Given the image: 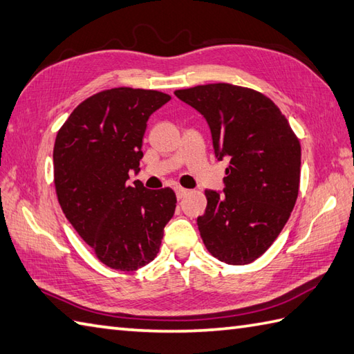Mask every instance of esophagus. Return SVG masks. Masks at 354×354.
<instances>
[{
    "label": "esophagus",
    "instance_id": "obj_1",
    "mask_svg": "<svg viewBox=\"0 0 354 354\" xmlns=\"http://www.w3.org/2000/svg\"><path fill=\"white\" fill-rule=\"evenodd\" d=\"M175 193H176V198L178 199H183L184 196H187V194L190 193V190L183 189V187H175Z\"/></svg>",
    "mask_w": 354,
    "mask_h": 354
}]
</instances>
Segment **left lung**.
Listing matches in <instances>:
<instances>
[{"instance_id": "8db88e82", "label": "left lung", "mask_w": 354, "mask_h": 354, "mask_svg": "<svg viewBox=\"0 0 354 354\" xmlns=\"http://www.w3.org/2000/svg\"><path fill=\"white\" fill-rule=\"evenodd\" d=\"M175 95L207 120L216 158L230 161L225 189L205 190L201 237L216 259L248 265L274 243L295 207L301 146L277 104L254 89L209 84Z\"/></svg>"}]
</instances>
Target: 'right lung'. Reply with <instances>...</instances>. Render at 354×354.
<instances>
[{
  "instance_id": "right-lung-1",
  "label": "right lung",
  "mask_w": 354,
  "mask_h": 354,
  "mask_svg": "<svg viewBox=\"0 0 354 354\" xmlns=\"http://www.w3.org/2000/svg\"><path fill=\"white\" fill-rule=\"evenodd\" d=\"M171 99L152 89L112 88L82 102L59 129L53 164L59 204L104 265L135 270L160 251L173 217L171 189L129 181L140 171L147 120Z\"/></svg>"
}]
</instances>
